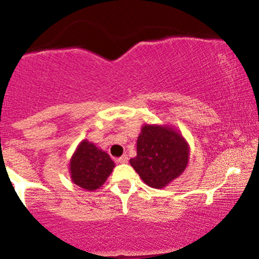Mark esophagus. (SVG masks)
Returning <instances> with one entry per match:
<instances>
[{
	"label": "esophagus",
	"mask_w": 259,
	"mask_h": 259,
	"mask_svg": "<svg viewBox=\"0 0 259 259\" xmlns=\"http://www.w3.org/2000/svg\"><path fill=\"white\" fill-rule=\"evenodd\" d=\"M117 162L118 163H121V164H123V163H126L127 162V156H126V154H123V156L119 157V158L117 159Z\"/></svg>",
	"instance_id": "obj_1"
}]
</instances>
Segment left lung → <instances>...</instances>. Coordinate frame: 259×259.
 I'll return each mask as SVG.
<instances>
[{
    "label": "left lung",
    "mask_w": 259,
    "mask_h": 259,
    "mask_svg": "<svg viewBox=\"0 0 259 259\" xmlns=\"http://www.w3.org/2000/svg\"><path fill=\"white\" fill-rule=\"evenodd\" d=\"M187 159L189 147L179 133L169 126L145 125L130 164L148 186L162 189L183 173Z\"/></svg>",
    "instance_id": "8db88e82"
}]
</instances>
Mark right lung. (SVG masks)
I'll return each mask as SVG.
<instances>
[{
  "label": "right lung",
  "mask_w": 259,
  "mask_h": 259,
  "mask_svg": "<svg viewBox=\"0 0 259 259\" xmlns=\"http://www.w3.org/2000/svg\"><path fill=\"white\" fill-rule=\"evenodd\" d=\"M113 168L114 163L111 157L86 140L79 145L70 160L73 181L78 186L90 191L105 184Z\"/></svg>",
  "instance_id": "obj_1"
}]
</instances>
